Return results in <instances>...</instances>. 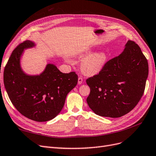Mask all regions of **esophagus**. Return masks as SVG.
<instances>
[{
  "label": "esophagus",
  "mask_w": 156,
  "mask_h": 156,
  "mask_svg": "<svg viewBox=\"0 0 156 156\" xmlns=\"http://www.w3.org/2000/svg\"><path fill=\"white\" fill-rule=\"evenodd\" d=\"M83 82V78L82 77H79L78 78V84H82Z\"/></svg>",
  "instance_id": "obj_1"
}]
</instances>
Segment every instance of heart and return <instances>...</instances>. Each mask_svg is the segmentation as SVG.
Returning a JSON list of instances; mask_svg holds the SVG:
<instances>
[{"label":"heart","mask_w":156,"mask_h":156,"mask_svg":"<svg viewBox=\"0 0 156 156\" xmlns=\"http://www.w3.org/2000/svg\"><path fill=\"white\" fill-rule=\"evenodd\" d=\"M90 54L91 51L81 55V57H83L90 54L82 59L80 65L82 73L86 75H93L101 72L106 62V54L104 52Z\"/></svg>","instance_id":"heart-1"}]
</instances>
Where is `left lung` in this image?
<instances>
[{
	"instance_id": "obj_1",
	"label": "left lung",
	"mask_w": 156,
	"mask_h": 156,
	"mask_svg": "<svg viewBox=\"0 0 156 156\" xmlns=\"http://www.w3.org/2000/svg\"><path fill=\"white\" fill-rule=\"evenodd\" d=\"M118 56L105 64L98 74L86 80L87 102L99 116L117 118L136 106L143 95L148 64L138 44L129 41Z\"/></svg>"
}]
</instances>
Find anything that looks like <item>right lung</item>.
<instances>
[{"label": "right lung", "instance_id": "obj_1", "mask_svg": "<svg viewBox=\"0 0 156 156\" xmlns=\"http://www.w3.org/2000/svg\"><path fill=\"white\" fill-rule=\"evenodd\" d=\"M36 46L27 40L12 52L4 71V83L12 103L24 117L37 122L53 119L62 111L67 94L78 83L74 72L63 73L47 63L39 74H28L22 69L24 50Z\"/></svg>", "mask_w": 156, "mask_h": 156}]
</instances>
